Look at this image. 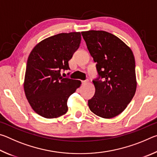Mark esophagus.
I'll return each mask as SVG.
<instances>
[{"label":"esophagus","instance_id":"obj_1","mask_svg":"<svg viewBox=\"0 0 157 157\" xmlns=\"http://www.w3.org/2000/svg\"><path fill=\"white\" fill-rule=\"evenodd\" d=\"M87 82H88V80H83V81H82V84L84 85V84H86Z\"/></svg>","mask_w":157,"mask_h":157}]
</instances>
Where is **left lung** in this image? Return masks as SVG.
I'll list each match as a JSON object with an SVG mask.
<instances>
[{"instance_id": "8db88e82", "label": "left lung", "mask_w": 157, "mask_h": 157, "mask_svg": "<svg viewBox=\"0 0 157 157\" xmlns=\"http://www.w3.org/2000/svg\"><path fill=\"white\" fill-rule=\"evenodd\" d=\"M81 33L99 75L93 80L95 92L88 101L89 107L101 118H113L125 109L136 92L134 54L121 39L107 32Z\"/></svg>"}]
</instances>
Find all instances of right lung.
I'll return each instance as SVG.
<instances>
[{
	"label": "right lung",
	"mask_w": 157,
	"mask_h": 157,
	"mask_svg": "<svg viewBox=\"0 0 157 157\" xmlns=\"http://www.w3.org/2000/svg\"><path fill=\"white\" fill-rule=\"evenodd\" d=\"M80 33H60L37 44L29 55L23 87L31 107L46 118L67 112L68 98L81 81L63 78L61 71L70 69L68 61L78 49Z\"/></svg>",
	"instance_id": "add662e5"
}]
</instances>
